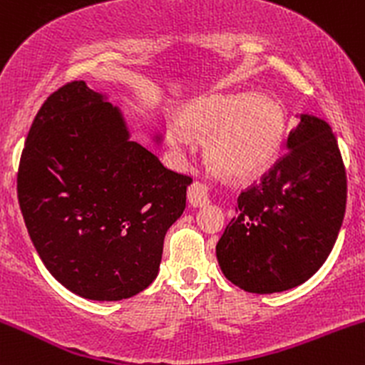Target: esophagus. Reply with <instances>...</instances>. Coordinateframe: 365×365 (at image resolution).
Wrapping results in <instances>:
<instances>
[{
	"label": "esophagus",
	"instance_id": "34e87169",
	"mask_svg": "<svg viewBox=\"0 0 365 365\" xmlns=\"http://www.w3.org/2000/svg\"><path fill=\"white\" fill-rule=\"evenodd\" d=\"M187 197H188V202H190V206H194V207H204L206 204H209L207 188L199 182L192 183L190 188H188Z\"/></svg>",
	"mask_w": 365,
	"mask_h": 365
}]
</instances>
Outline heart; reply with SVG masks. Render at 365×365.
<instances>
[{"label": "heart", "instance_id": "b5f03b06", "mask_svg": "<svg viewBox=\"0 0 365 365\" xmlns=\"http://www.w3.org/2000/svg\"><path fill=\"white\" fill-rule=\"evenodd\" d=\"M180 129L168 130V140L183 150L188 135H207V158L228 177H257L269 168L282 148L284 115L266 94H215L187 104L180 113Z\"/></svg>", "mask_w": 365, "mask_h": 365}]
</instances>
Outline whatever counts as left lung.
<instances>
[{
	"mask_svg": "<svg viewBox=\"0 0 365 365\" xmlns=\"http://www.w3.org/2000/svg\"><path fill=\"white\" fill-rule=\"evenodd\" d=\"M287 154L237 199L216 245L221 271L250 293L290 290L324 264L346 206V175L324 120L300 115Z\"/></svg>",
	"mask_w": 365,
	"mask_h": 365,
	"instance_id": "obj_1",
	"label": "left lung"
}]
</instances>
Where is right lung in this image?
I'll list each match as a JSON object with an SVG mask.
<instances>
[{"instance_id": "obj_1", "label": "right lung", "mask_w": 365, "mask_h": 365, "mask_svg": "<svg viewBox=\"0 0 365 365\" xmlns=\"http://www.w3.org/2000/svg\"><path fill=\"white\" fill-rule=\"evenodd\" d=\"M153 140L161 144V133ZM192 180L132 140L108 96L70 82L29 130L19 202L41 261L75 295L130 299L156 279L163 242Z\"/></svg>"}]
</instances>
